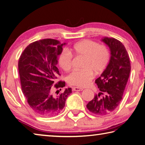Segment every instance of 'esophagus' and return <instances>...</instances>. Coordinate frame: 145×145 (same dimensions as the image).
Masks as SVG:
<instances>
[{
    "instance_id": "1",
    "label": "esophagus",
    "mask_w": 145,
    "mask_h": 145,
    "mask_svg": "<svg viewBox=\"0 0 145 145\" xmlns=\"http://www.w3.org/2000/svg\"><path fill=\"white\" fill-rule=\"evenodd\" d=\"M84 90L83 88H81V87H75L73 88V91H82V90Z\"/></svg>"
}]
</instances>
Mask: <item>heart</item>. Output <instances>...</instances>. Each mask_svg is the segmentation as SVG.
Wrapping results in <instances>:
<instances>
[{
	"label": "heart",
	"instance_id": "obj_1",
	"mask_svg": "<svg viewBox=\"0 0 145 145\" xmlns=\"http://www.w3.org/2000/svg\"><path fill=\"white\" fill-rule=\"evenodd\" d=\"M72 54L85 57L82 67L84 69L75 70L67 76L68 83L73 86L85 87L93 78V72L100 74L103 72L109 62L110 54L104 45L89 39L76 42L68 51L63 50L58 56V64L61 69L68 72L72 67Z\"/></svg>",
	"mask_w": 145,
	"mask_h": 145
}]
</instances>
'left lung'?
<instances>
[{"instance_id":"left-lung-1","label":"left lung","mask_w":145,"mask_h":145,"mask_svg":"<svg viewBox=\"0 0 145 145\" xmlns=\"http://www.w3.org/2000/svg\"><path fill=\"white\" fill-rule=\"evenodd\" d=\"M101 41L109 48L110 58L106 69L95 82L100 92L87 104V108L95 115L104 116L120 105L131 72V63L121 41L107 37Z\"/></svg>"}]
</instances>
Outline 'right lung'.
Masks as SVG:
<instances>
[{
  "label": "right lung",
  "mask_w": 145,
  "mask_h": 145,
  "mask_svg": "<svg viewBox=\"0 0 145 145\" xmlns=\"http://www.w3.org/2000/svg\"><path fill=\"white\" fill-rule=\"evenodd\" d=\"M61 43L54 39H44L32 42L25 48L20 56L18 70L21 89L29 106L37 114L54 116L58 114L65 105L72 89L55 95L52 86L56 89L65 86V82H56L60 75L56 65L62 52ZM61 90V89H60Z\"/></svg>",
  "instance_id": "obj_1"
}]
</instances>
